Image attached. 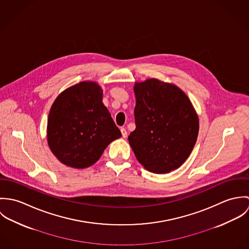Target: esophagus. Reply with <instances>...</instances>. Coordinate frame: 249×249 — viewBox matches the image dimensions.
<instances>
[{
	"mask_svg": "<svg viewBox=\"0 0 249 249\" xmlns=\"http://www.w3.org/2000/svg\"><path fill=\"white\" fill-rule=\"evenodd\" d=\"M121 132H122V135L124 138H126L127 137V131L125 128H121Z\"/></svg>",
	"mask_w": 249,
	"mask_h": 249,
	"instance_id": "34e87169",
	"label": "esophagus"
}]
</instances>
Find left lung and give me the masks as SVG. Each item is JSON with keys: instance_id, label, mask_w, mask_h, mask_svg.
Segmentation results:
<instances>
[{"instance_id": "1", "label": "left lung", "mask_w": 249, "mask_h": 249, "mask_svg": "<svg viewBox=\"0 0 249 249\" xmlns=\"http://www.w3.org/2000/svg\"><path fill=\"white\" fill-rule=\"evenodd\" d=\"M136 128L128 136L137 160L149 172L177 170L191 154L198 117L178 87L151 78L135 84Z\"/></svg>"}]
</instances>
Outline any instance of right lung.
<instances>
[{
    "label": "right lung",
    "instance_id": "obj_1",
    "mask_svg": "<svg viewBox=\"0 0 249 249\" xmlns=\"http://www.w3.org/2000/svg\"><path fill=\"white\" fill-rule=\"evenodd\" d=\"M122 136L95 82H80L54 101L48 119V142L63 164L83 169L95 164L107 145Z\"/></svg>",
    "mask_w": 249,
    "mask_h": 249
}]
</instances>
